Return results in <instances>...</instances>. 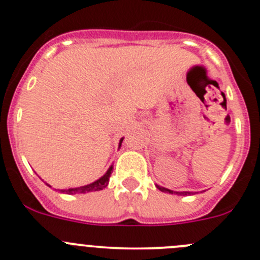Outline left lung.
I'll return each instance as SVG.
<instances>
[{
    "instance_id": "8db88e82",
    "label": "left lung",
    "mask_w": 260,
    "mask_h": 260,
    "mask_svg": "<svg viewBox=\"0 0 260 260\" xmlns=\"http://www.w3.org/2000/svg\"><path fill=\"white\" fill-rule=\"evenodd\" d=\"M156 187L158 188L159 191H162V192H169V193H172V195H175V193H177V195H183V196L193 195L192 192H188V191H172V190H170V188L162 187V186H159V185H156Z\"/></svg>"
}]
</instances>
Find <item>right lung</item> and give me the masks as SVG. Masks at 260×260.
<instances>
[{"label":"right lung","mask_w":260,"mask_h":260,"mask_svg":"<svg viewBox=\"0 0 260 260\" xmlns=\"http://www.w3.org/2000/svg\"><path fill=\"white\" fill-rule=\"evenodd\" d=\"M122 142H123V138H120L119 146H118V147H119V148H120V146H122ZM112 171H113V165H112V166L109 167L108 170H107V172L103 175V176L99 177V179L96 180V181H94V182L89 183V185L80 186V187L65 188V190H59V191H60V192H62V193H68V195H74V193L93 192V191H101V190H103V188H106L107 186H108L109 177H111ZM46 185H48L49 187H51V186H50L49 183H46Z\"/></svg>","instance_id":"right-lung-1"}]
</instances>
